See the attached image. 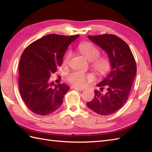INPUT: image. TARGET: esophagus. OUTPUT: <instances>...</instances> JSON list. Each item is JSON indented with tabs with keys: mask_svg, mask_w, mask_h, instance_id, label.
Segmentation results:
<instances>
[{
	"mask_svg": "<svg viewBox=\"0 0 152 152\" xmlns=\"http://www.w3.org/2000/svg\"><path fill=\"white\" fill-rule=\"evenodd\" d=\"M71 88L72 89H76V90H79V91H83V88H80V87H77V86H72V87H71Z\"/></svg>",
	"mask_w": 152,
	"mask_h": 152,
	"instance_id": "esophagus-1",
	"label": "esophagus"
}]
</instances>
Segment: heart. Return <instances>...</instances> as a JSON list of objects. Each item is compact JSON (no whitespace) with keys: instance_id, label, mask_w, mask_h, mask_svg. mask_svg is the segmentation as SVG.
<instances>
[{"instance_id":"b5f03b06","label":"heart","mask_w":152,"mask_h":152,"mask_svg":"<svg viewBox=\"0 0 152 152\" xmlns=\"http://www.w3.org/2000/svg\"><path fill=\"white\" fill-rule=\"evenodd\" d=\"M78 50L90 61L91 66L96 73L100 75H104L108 72L111 68L110 61L106 57H100L101 50L98 47L92 43L83 42L79 44ZM71 56H72V52L70 51H68L63 58V65H66L69 64ZM67 80L74 85L83 86L87 82H92L94 80V76L90 73L86 74L80 71H74L68 76Z\"/></svg>"}]
</instances>
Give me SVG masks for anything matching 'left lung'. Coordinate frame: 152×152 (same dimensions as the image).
<instances>
[{"mask_svg": "<svg viewBox=\"0 0 152 152\" xmlns=\"http://www.w3.org/2000/svg\"><path fill=\"white\" fill-rule=\"evenodd\" d=\"M107 53L112 70L104 80L98 83L101 91H94L95 96L87 102L88 107L96 114L108 115L120 109L129 99L137 73V64L128 44L114 34H104L88 36Z\"/></svg>", "mask_w": 152, "mask_h": 152, "instance_id": "8db88e82", "label": "left lung"}]
</instances>
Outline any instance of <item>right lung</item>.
<instances>
[{
	"mask_svg": "<svg viewBox=\"0 0 152 152\" xmlns=\"http://www.w3.org/2000/svg\"><path fill=\"white\" fill-rule=\"evenodd\" d=\"M79 35H46L33 42L22 53L19 65V90L23 101L33 113L46 115L59 108L69 87L50 83L51 74L63 62L71 42Z\"/></svg>",
	"mask_w": 152,
	"mask_h": 152,
	"instance_id": "add662e5",
	"label": "right lung"
}]
</instances>
